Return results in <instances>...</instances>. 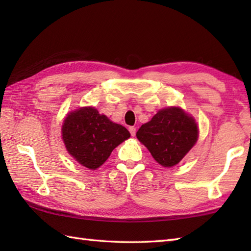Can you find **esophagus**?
I'll return each instance as SVG.
<instances>
[{"label": "esophagus", "instance_id": "34e87169", "mask_svg": "<svg viewBox=\"0 0 251 251\" xmlns=\"http://www.w3.org/2000/svg\"><path fill=\"white\" fill-rule=\"evenodd\" d=\"M129 132L132 137H135L136 136V127H134V126L129 127Z\"/></svg>", "mask_w": 251, "mask_h": 251}]
</instances>
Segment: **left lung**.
<instances>
[{
  "label": "left lung",
  "instance_id": "1",
  "mask_svg": "<svg viewBox=\"0 0 251 251\" xmlns=\"http://www.w3.org/2000/svg\"><path fill=\"white\" fill-rule=\"evenodd\" d=\"M136 136L159 165L173 167L193 148L199 129L191 115L178 106H169L143 124Z\"/></svg>",
  "mask_w": 251,
  "mask_h": 251
}]
</instances>
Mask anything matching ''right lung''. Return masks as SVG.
I'll list each match as a JSON object with an SVG mask.
<instances>
[{
	"label": "right lung",
	"mask_w": 251,
	"mask_h": 251,
	"mask_svg": "<svg viewBox=\"0 0 251 251\" xmlns=\"http://www.w3.org/2000/svg\"><path fill=\"white\" fill-rule=\"evenodd\" d=\"M61 132L69 154L92 170L100 167L111 152L130 137L124 126L99 114L94 106L70 112L63 121Z\"/></svg>",
	"instance_id": "obj_1"
}]
</instances>
